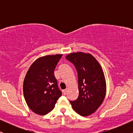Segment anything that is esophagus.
<instances>
[{
  "mask_svg": "<svg viewBox=\"0 0 133 133\" xmlns=\"http://www.w3.org/2000/svg\"><path fill=\"white\" fill-rule=\"evenodd\" d=\"M62 92H63L64 95H66V94H67V89L63 90V91H62Z\"/></svg>",
  "mask_w": 133,
  "mask_h": 133,
  "instance_id": "esophagus-1",
  "label": "esophagus"
}]
</instances>
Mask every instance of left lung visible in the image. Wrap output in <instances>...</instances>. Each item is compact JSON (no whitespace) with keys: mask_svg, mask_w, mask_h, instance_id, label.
Returning <instances> with one entry per match:
<instances>
[{"mask_svg":"<svg viewBox=\"0 0 133 133\" xmlns=\"http://www.w3.org/2000/svg\"><path fill=\"white\" fill-rule=\"evenodd\" d=\"M65 58L74 65L78 76L79 96L70 103L77 113L88 116L99 108L106 96V83L103 69L89 53L72 52Z\"/></svg>","mask_w":133,"mask_h":133,"instance_id":"8db88e82","label":"left lung"}]
</instances>
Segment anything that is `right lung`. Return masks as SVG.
<instances>
[{
    "label": "right lung",
    "instance_id": "obj_1",
    "mask_svg": "<svg viewBox=\"0 0 133 133\" xmlns=\"http://www.w3.org/2000/svg\"><path fill=\"white\" fill-rule=\"evenodd\" d=\"M62 56L56 54L39 57L32 64L25 75L23 84L24 98L36 114L42 116L51 112L62 96L54 74Z\"/></svg>",
    "mask_w": 133,
    "mask_h": 133
}]
</instances>
